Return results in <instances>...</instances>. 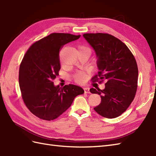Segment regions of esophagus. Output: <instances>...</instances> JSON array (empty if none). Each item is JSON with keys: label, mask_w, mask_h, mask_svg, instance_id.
I'll return each instance as SVG.
<instances>
[{"label": "esophagus", "mask_w": 156, "mask_h": 156, "mask_svg": "<svg viewBox=\"0 0 156 156\" xmlns=\"http://www.w3.org/2000/svg\"><path fill=\"white\" fill-rule=\"evenodd\" d=\"M84 90H85V93H90L89 88H88V87H84Z\"/></svg>", "instance_id": "34e87169"}]
</instances>
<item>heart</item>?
I'll list each match as a JSON object with an SVG mask.
<instances>
[{"label":"heart","instance_id":"heart-1","mask_svg":"<svg viewBox=\"0 0 156 156\" xmlns=\"http://www.w3.org/2000/svg\"><path fill=\"white\" fill-rule=\"evenodd\" d=\"M78 51H87L90 54V49L89 48L84 46V45H81L79 46L78 48ZM86 79V75L83 72H79V73H76L75 75V81L78 83H83L84 82Z\"/></svg>","mask_w":156,"mask_h":156}]
</instances>
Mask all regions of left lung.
Segmentation results:
<instances>
[{"label":"left lung","instance_id":"left-lung-1","mask_svg":"<svg viewBox=\"0 0 156 156\" xmlns=\"http://www.w3.org/2000/svg\"><path fill=\"white\" fill-rule=\"evenodd\" d=\"M83 36L95 52L99 71L94 79L105 81V88H91L101 102L94 109L102 116L114 119L126 111L137 90L138 69L130 49L122 41L108 34H85Z\"/></svg>","mask_w":156,"mask_h":156}]
</instances>
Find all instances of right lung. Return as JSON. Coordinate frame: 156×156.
Segmentation results:
<instances>
[{
	"instance_id": "obj_1",
	"label": "right lung",
	"mask_w": 156,
	"mask_h": 156,
	"mask_svg": "<svg viewBox=\"0 0 156 156\" xmlns=\"http://www.w3.org/2000/svg\"><path fill=\"white\" fill-rule=\"evenodd\" d=\"M80 36L51 34L32 45L24 56L19 69L22 97L30 112L41 119H57L70 107L75 97L84 93L79 86L60 87L53 82L61 68L59 49Z\"/></svg>"
}]
</instances>
